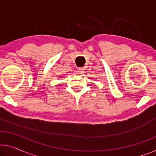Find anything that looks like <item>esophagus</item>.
Instances as JSON below:
<instances>
[{
    "instance_id": "obj_1",
    "label": "esophagus",
    "mask_w": 156,
    "mask_h": 156,
    "mask_svg": "<svg viewBox=\"0 0 156 156\" xmlns=\"http://www.w3.org/2000/svg\"><path fill=\"white\" fill-rule=\"evenodd\" d=\"M78 72L80 74H83V73H84V69H83V68H78Z\"/></svg>"
}]
</instances>
